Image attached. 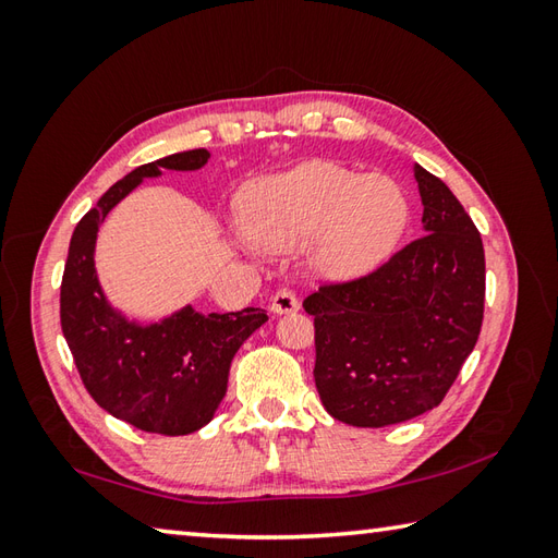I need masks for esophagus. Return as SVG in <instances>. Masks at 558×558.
Segmentation results:
<instances>
[{"mask_svg":"<svg viewBox=\"0 0 558 558\" xmlns=\"http://www.w3.org/2000/svg\"><path fill=\"white\" fill-rule=\"evenodd\" d=\"M300 310V300L294 298V292L290 290H278L270 298V312L272 314H292Z\"/></svg>","mask_w":558,"mask_h":558,"instance_id":"esophagus-1","label":"esophagus"}]
</instances>
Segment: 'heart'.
Here are the masks:
<instances>
[{"instance_id":"heart-1","label":"heart","mask_w":558,"mask_h":558,"mask_svg":"<svg viewBox=\"0 0 558 558\" xmlns=\"http://www.w3.org/2000/svg\"><path fill=\"white\" fill-rule=\"evenodd\" d=\"M410 218L402 189L384 174L352 172L338 162H306L248 189L242 220L266 248L314 240V264L352 278L393 252Z\"/></svg>"}]
</instances>
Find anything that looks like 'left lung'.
<instances>
[{"label": "left lung", "mask_w": 558, "mask_h": 558, "mask_svg": "<svg viewBox=\"0 0 558 558\" xmlns=\"http://www.w3.org/2000/svg\"><path fill=\"white\" fill-rule=\"evenodd\" d=\"M424 234L384 266L328 282L314 316V381L330 417L388 426L436 408L475 350L484 316V246L453 192L414 165Z\"/></svg>", "instance_id": "obj_1"}]
</instances>
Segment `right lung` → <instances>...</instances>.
<instances>
[{"label":"right lung","mask_w":558,"mask_h":558,"mask_svg":"<svg viewBox=\"0 0 558 558\" xmlns=\"http://www.w3.org/2000/svg\"><path fill=\"white\" fill-rule=\"evenodd\" d=\"M208 158L206 148H196L141 165L112 184L71 234L59 292L62 333L90 398L141 432L184 436L206 426L228 390L234 352L268 322L254 306L230 314L184 306L160 324L141 326L112 310L98 282L93 256L105 216L146 177L198 170Z\"/></svg>","instance_id":"add662e5"}]
</instances>
